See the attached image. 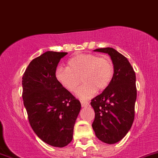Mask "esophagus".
Listing matches in <instances>:
<instances>
[{
	"mask_svg": "<svg viewBox=\"0 0 158 158\" xmlns=\"http://www.w3.org/2000/svg\"><path fill=\"white\" fill-rule=\"evenodd\" d=\"M81 106L82 108H86V107H88V106H89V103L87 102H84V101H81Z\"/></svg>",
	"mask_w": 158,
	"mask_h": 158,
	"instance_id": "34e87169",
	"label": "esophagus"
}]
</instances>
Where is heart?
Here are the masks:
<instances>
[{"mask_svg":"<svg viewBox=\"0 0 158 158\" xmlns=\"http://www.w3.org/2000/svg\"><path fill=\"white\" fill-rule=\"evenodd\" d=\"M114 74V66L110 58L95 54L74 56L68 61L67 68L59 67L56 70L58 81L72 93L78 89L82 81L77 95L84 100L90 99L97 90L106 89L113 79Z\"/></svg>","mask_w":158,"mask_h":158,"instance_id":"b5f03b06","label":"heart"}]
</instances>
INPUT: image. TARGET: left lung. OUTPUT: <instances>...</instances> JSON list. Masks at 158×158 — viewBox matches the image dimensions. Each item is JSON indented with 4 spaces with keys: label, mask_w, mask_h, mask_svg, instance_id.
<instances>
[{
    "label": "left lung",
    "mask_w": 158,
    "mask_h": 158,
    "mask_svg": "<svg viewBox=\"0 0 158 158\" xmlns=\"http://www.w3.org/2000/svg\"><path fill=\"white\" fill-rule=\"evenodd\" d=\"M94 51L110 56L114 74L109 86L91 99L90 105L95 112L92 127L98 139L114 144L126 135L135 119V72L128 59L114 49L99 48Z\"/></svg>",
    "instance_id": "left-lung-1"
}]
</instances>
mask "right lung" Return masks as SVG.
<instances>
[{"label":"right lung","mask_w":158,"mask_h":158,"mask_svg":"<svg viewBox=\"0 0 158 158\" xmlns=\"http://www.w3.org/2000/svg\"><path fill=\"white\" fill-rule=\"evenodd\" d=\"M68 52L48 51L32 59L22 77V97L32 130L41 140L64 147L73 139L81 103L56 77L61 58Z\"/></svg>","instance_id":"1"}]
</instances>
